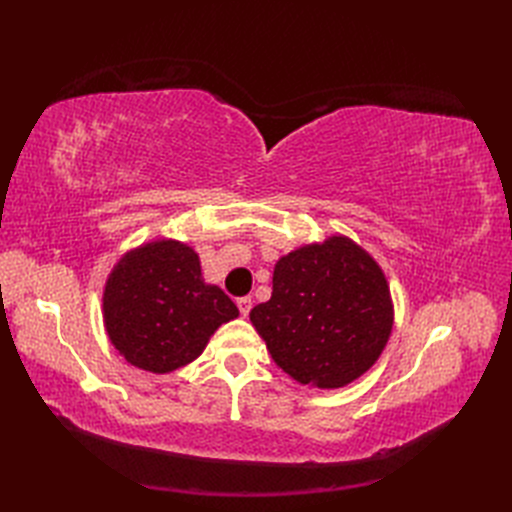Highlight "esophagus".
Listing matches in <instances>:
<instances>
[{
	"label": "esophagus",
	"mask_w": 512,
	"mask_h": 512,
	"mask_svg": "<svg viewBox=\"0 0 512 512\" xmlns=\"http://www.w3.org/2000/svg\"><path fill=\"white\" fill-rule=\"evenodd\" d=\"M237 305H239L241 316H247V314H250V309H252V297H241L237 301Z\"/></svg>",
	"instance_id": "obj_1"
}]
</instances>
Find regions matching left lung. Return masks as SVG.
Masks as SVG:
<instances>
[{
	"mask_svg": "<svg viewBox=\"0 0 512 512\" xmlns=\"http://www.w3.org/2000/svg\"><path fill=\"white\" fill-rule=\"evenodd\" d=\"M250 320L288 376L337 389L365 374L389 342L391 292L374 258L331 237L277 260L271 299Z\"/></svg>",
	"mask_w": 512,
	"mask_h": 512,
	"instance_id": "8db88e82",
	"label": "left lung"
}]
</instances>
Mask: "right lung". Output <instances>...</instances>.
Wrapping results in <instances>:
<instances>
[{
    "label": "right lung",
    "mask_w": 512,
    "mask_h": 512,
    "mask_svg": "<svg viewBox=\"0 0 512 512\" xmlns=\"http://www.w3.org/2000/svg\"><path fill=\"white\" fill-rule=\"evenodd\" d=\"M239 316L228 294L200 277L188 245L158 241L119 260L104 290V324L126 361L166 374L203 352L222 322Z\"/></svg>",
    "instance_id": "1"
}]
</instances>
